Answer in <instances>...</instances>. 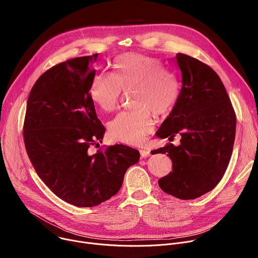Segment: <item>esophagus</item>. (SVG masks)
<instances>
[{"label":"esophagus","mask_w":258,"mask_h":258,"mask_svg":"<svg viewBox=\"0 0 258 258\" xmlns=\"http://www.w3.org/2000/svg\"><path fill=\"white\" fill-rule=\"evenodd\" d=\"M140 154H141L142 158H146V157H149L150 156V151L142 149V150H140Z\"/></svg>","instance_id":"esophagus-1"}]
</instances>
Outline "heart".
I'll list each match as a JSON object with an SVG mask.
<instances>
[{"mask_svg":"<svg viewBox=\"0 0 258 258\" xmlns=\"http://www.w3.org/2000/svg\"><path fill=\"white\" fill-rule=\"evenodd\" d=\"M115 73L100 72L94 78L90 95L93 102L105 112L115 110L123 91L134 89V109L118 113L108 124L115 141L137 145L154 125L152 111L169 113L175 106L179 84L173 72L165 69L161 60L136 53L123 54L115 60Z\"/></svg>","mask_w":258,"mask_h":258,"instance_id":"b5f03b06","label":"heart"}]
</instances>
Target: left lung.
<instances>
[{
	"instance_id": "8db88e82",
	"label": "left lung",
	"mask_w": 258,
	"mask_h": 258,
	"mask_svg": "<svg viewBox=\"0 0 258 258\" xmlns=\"http://www.w3.org/2000/svg\"><path fill=\"white\" fill-rule=\"evenodd\" d=\"M181 90L157 132L161 139L179 134L180 144L152 151L167 154L172 172L159 178L160 189L181 200L196 199L216 187L233 152L236 113L224 84L207 64L177 53ZM151 152V153H152Z\"/></svg>"
}]
</instances>
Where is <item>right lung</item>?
Instances as JSON below:
<instances>
[{"label": "right lung", "instance_id": "1", "mask_svg": "<svg viewBox=\"0 0 258 258\" xmlns=\"http://www.w3.org/2000/svg\"><path fill=\"white\" fill-rule=\"evenodd\" d=\"M97 58L69 59L44 72L29 93L23 123L34 170L56 196L78 207L114 196L127 168L140 159L138 150L118 144L89 151L105 133L90 95Z\"/></svg>", "mask_w": 258, "mask_h": 258}]
</instances>
